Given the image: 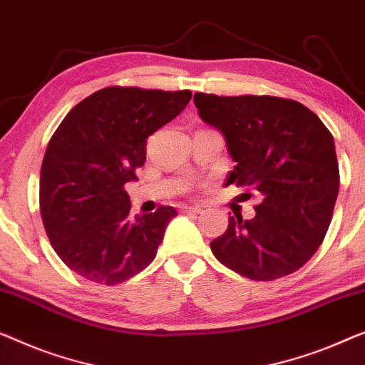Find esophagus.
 I'll use <instances>...</instances> for the list:
<instances>
[{"mask_svg": "<svg viewBox=\"0 0 365 365\" xmlns=\"http://www.w3.org/2000/svg\"><path fill=\"white\" fill-rule=\"evenodd\" d=\"M181 212L184 214H200L202 212V209L199 207V205H181Z\"/></svg>", "mask_w": 365, "mask_h": 365, "instance_id": "esophagus-1", "label": "esophagus"}]
</instances>
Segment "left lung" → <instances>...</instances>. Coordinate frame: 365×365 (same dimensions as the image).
<instances>
[{
  "mask_svg": "<svg viewBox=\"0 0 365 365\" xmlns=\"http://www.w3.org/2000/svg\"><path fill=\"white\" fill-rule=\"evenodd\" d=\"M205 123L224 135L237 165L227 184L258 192L255 217H229L210 242L215 258L255 282L299 270L318 250L339 192L334 138L303 103L272 95L194 93Z\"/></svg>",
  "mask_w": 365,
  "mask_h": 365,
  "instance_id": "1",
  "label": "left lung"
}]
</instances>
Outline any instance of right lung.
Instances as JSON below:
<instances>
[{
    "instance_id": "obj_1",
    "label": "right lung",
    "mask_w": 365,
    "mask_h": 365,
    "mask_svg": "<svg viewBox=\"0 0 365 365\" xmlns=\"http://www.w3.org/2000/svg\"><path fill=\"white\" fill-rule=\"evenodd\" d=\"M189 91L107 87L77 103L47 145L39 207L46 234L72 272L125 282L155 260L176 209L131 215L125 184L146 161V138L186 108Z\"/></svg>"
}]
</instances>
